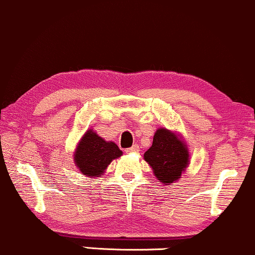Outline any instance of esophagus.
I'll return each instance as SVG.
<instances>
[{
    "instance_id": "esophagus-1",
    "label": "esophagus",
    "mask_w": 255,
    "mask_h": 255,
    "mask_svg": "<svg viewBox=\"0 0 255 255\" xmlns=\"http://www.w3.org/2000/svg\"><path fill=\"white\" fill-rule=\"evenodd\" d=\"M138 150H139L138 144H133L132 147L128 148V149L125 150V151H127V153H137V151H138Z\"/></svg>"
}]
</instances>
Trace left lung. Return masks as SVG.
I'll list each match as a JSON object with an SVG mask.
<instances>
[{
  "label": "left lung",
  "mask_w": 255,
  "mask_h": 255,
  "mask_svg": "<svg viewBox=\"0 0 255 255\" xmlns=\"http://www.w3.org/2000/svg\"><path fill=\"white\" fill-rule=\"evenodd\" d=\"M144 160L159 182L172 184L181 178L188 167L189 151L179 135L160 128L153 137L151 147L144 153Z\"/></svg>",
  "instance_id": "obj_1"
}]
</instances>
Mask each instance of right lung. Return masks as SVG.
Listing matches in <instances>:
<instances>
[{
    "label": "right lung",
    "mask_w": 255,
    "mask_h": 255,
    "mask_svg": "<svg viewBox=\"0 0 255 255\" xmlns=\"http://www.w3.org/2000/svg\"><path fill=\"white\" fill-rule=\"evenodd\" d=\"M123 151L114 142L105 141L95 131L88 130L74 151V162L87 177H100L112 160L122 156Z\"/></svg>",
    "instance_id": "add662e5"
}]
</instances>
